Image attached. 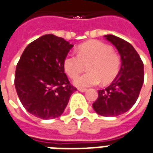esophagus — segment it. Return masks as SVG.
<instances>
[{"label":"esophagus","mask_w":153,"mask_h":153,"mask_svg":"<svg viewBox=\"0 0 153 153\" xmlns=\"http://www.w3.org/2000/svg\"><path fill=\"white\" fill-rule=\"evenodd\" d=\"M78 90H79V92H82V93H83V92H86L87 91V89L86 88H78Z\"/></svg>","instance_id":"1"}]
</instances>
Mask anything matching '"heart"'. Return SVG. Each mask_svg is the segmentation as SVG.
I'll use <instances>...</instances> for the list:
<instances>
[{
	"mask_svg": "<svg viewBox=\"0 0 153 153\" xmlns=\"http://www.w3.org/2000/svg\"><path fill=\"white\" fill-rule=\"evenodd\" d=\"M68 76L74 79L87 65V72L76 78L74 83L79 88L93 86L102 81L111 83L117 76L120 68V59L112 48L100 41H89L80 45L78 55L68 54L63 62Z\"/></svg>",
	"mask_w": 153,
	"mask_h": 153,
	"instance_id": "b5f03b06",
	"label": "heart"
}]
</instances>
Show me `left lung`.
<instances>
[{
	"label": "left lung",
	"instance_id": "1",
	"mask_svg": "<svg viewBox=\"0 0 153 153\" xmlns=\"http://www.w3.org/2000/svg\"><path fill=\"white\" fill-rule=\"evenodd\" d=\"M114 45L121 58V67L111 85L98 90L93 104L94 111L102 116H117L134 105L144 79L143 63L131 44L114 35H105Z\"/></svg>",
	"mask_w": 153,
	"mask_h": 153
}]
</instances>
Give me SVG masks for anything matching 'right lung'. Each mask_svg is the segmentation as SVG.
Instances as JSON below:
<instances>
[{"mask_svg":"<svg viewBox=\"0 0 153 153\" xmlns=\"http://www.w3.org/2000/svg\"><path fill=\"white\" fill-rule=\"evenodd\" d=\"M73 46L64 38L47 34L28 44L22 54L15 70V89L22 105L36 117H59L76 91L63 65Z\"/></svg>","mask_w":153,"mask_h":153,"instance_id":"right-lung-1","label":"right lung"}]
</instances>
